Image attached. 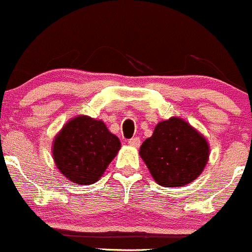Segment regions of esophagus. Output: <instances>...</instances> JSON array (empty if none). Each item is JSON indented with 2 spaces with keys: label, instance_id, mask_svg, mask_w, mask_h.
<instances>
[{
  "label": "esophagus",
  "instance_id": "obj_1",
  "mask_svg": "<svg viewBox=\"0 0 252 252\" xmlns=\"http://www.w3.org/2000/svg\"><path fill=\"white\" fill-rule=\"evenodd\" d=\"M128 144L132 145V147H139L141 145V139H139V137H133V138L128 139Z\"/></svg>",
  "mask_w": 252,
  "mask_h": 252
}]
</instances>
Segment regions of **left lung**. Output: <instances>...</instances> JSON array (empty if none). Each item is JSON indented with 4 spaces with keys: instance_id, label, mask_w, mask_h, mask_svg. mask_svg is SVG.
<instances>
[{
    "instance_id": "1",
    "label": "left lung",
    "mask_w": 252,
    "mask_h": 252,
    "mask_svg": "<svg viewBox=\"0 0 252 252\" xmlns=\"http://www.w3.org/2000/svg\"><path fill=\"white\" fill-rule=\"evenodd\" d=\"M139 155L160 186L181 187L203 172L209 144L188 123L171 118L155 126L153 136L141 145Z\"/></svg>"
}]
</instances>
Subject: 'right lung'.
Returning a JSON list of instances; mask_svg holds the SVG:
<instances>
[{
  "label": "right lung",
  "instance_id": "right-lung-1",
  "mask_svg": "<svg viewBox=\"0 0 252 252\" xmlns=\"http://www.w3.org/2000/svg\"><path fill=\"white\" fill-rule=\"evenodd\" d=\"M121 144L100 120L77 116L62 128L53 142L57 167L77 184L97 182L115 158Z\"/></svg>",
  "mask_w": 252,
  "mask_h": 252
}]
</instances>
